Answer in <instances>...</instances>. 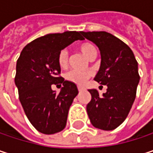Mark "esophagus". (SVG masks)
<instances>
[{
    "instance_id": "esophagus-1",
    "label": "esophagus",
    "mask_w": 153,
    "mask_h": 153,
    "mask_svg": "<svg viewBox=\"0 0 153 153\" xmlns=\"http://www.w3.org/2000/svg\"><path fill=\"white\" fill-rule=\"evenodd\" d=\"M84 89H85V88H84L83 87H80V86H78V90H79V92H80V91H83Z\"/></svg>"
}]
</instances>
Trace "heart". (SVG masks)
<instances>
[{"label": "heart", "mask_w": 153, "mask_h": 153, "mask_svg": "<svg viewBox=\"0 0 153 153\" xmlns=\"http://www.w3.org/2000/svg\"><path fill=\"white\" fill-rule=\"evenodd\" d=\"M80 52L88 59H92L97 56V48L92 43L84 42L79 46ZM57 64L61 68H65L68 65V52L66 49H61L57 55ZM92 74L88 71L71 70L65 74V79L77 85H83Z\"/></svg>", "instance_id": "heart-1"}]
</instances>
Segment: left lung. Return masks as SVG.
<instances>
[{
	"instance_id": "1",
	"label": "left lung",
	"mask_w": 153,
	"mask_h": 153,
	"mask_svg": "<svg viewBox=\"0 0 153 153\" xmlns=\"http://www.w3.org/2000/svg\"><path fill=\"white\" fill-rule=\"evenodd\" d=\"M82 35L100 50L101 65L94 79L107 86L103 96L97 89L88 90V115L95 128L113 130L126 120L135 101L140 79L137 61L129 47L109 33L82 32Z\"/></svg>"
}]
</instances>
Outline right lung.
I'll use <instances>...</instances> for the list:
<instances>
[{
	"mask_svg": "<svg viewBox=\"0 0 153 153\" xmlns=\"http://www.w3.org/2000/svg\"><path fill=\"white\" fill-rule=\"evenodd\" d=\"M82 32L49 33L25 47L16 61L15 84L18 97L31 124L41 133L51 135L66 125L69 108L79 93L77 86L60 76L59 51L77 40ZM62 85L59 93L51 86Z\"/></svg>",
	"mask_w": 153,
	"mask_h": 153,
	"instance_id": "obj_1",
	"label": "right lung"
}]
</instances>
